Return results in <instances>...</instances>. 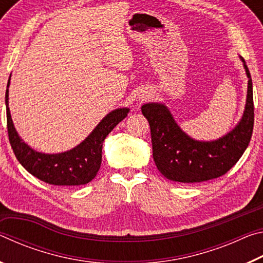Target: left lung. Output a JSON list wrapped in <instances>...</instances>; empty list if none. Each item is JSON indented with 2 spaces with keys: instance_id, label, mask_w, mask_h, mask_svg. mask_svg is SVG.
Returning a JSON list of instances; mask_svg holds the SVG:
<instances>
[{
  "instance_id": "1",
  "label": "left lung",
  "mask_w": 263,
  "mask_h": 263,
  "mask_svg": "<svg viewBox=\"0 0 263 263\" xmlns=\"http://www.w3.org/2000/svg\"><path fill=\"white\" fill-rule=\"evenodd\" d=\"M248 78L247 100L242 118L232 131L217 140L198 141L181 130L171 111L162 103H146L141 112L149 123L153 159L166 179L182 183H195L217 179L232 168L251 141L254 125L253 84Z\"/></svg>"
}]
</instances>
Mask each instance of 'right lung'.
<instances>
[{
    "instance_id": "obj_1",
    "label": "right lung",
    "mask_w": 263,
    "mask_h": 263,
    "mask_svg": "<svg viewBox=\"0 0 263 263\" xmlns=\"http://www.w3.org/2000/svg\"><path fill=\"white\" fill-rule=\"evenodd\" d=\"M9 78L6 91L9 141L17 160L30 174L53 185H82L96 176L102 162V146L106 136L126 117L130 109L119 108L102 119L77 147L58 154H45L31 148L18 136L9 110Z\"/></svg>"
}]
</instances>
